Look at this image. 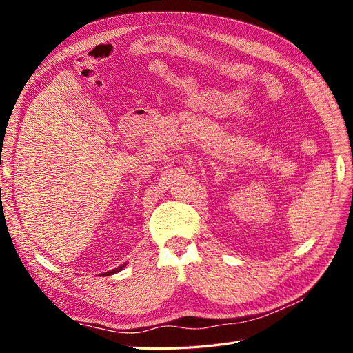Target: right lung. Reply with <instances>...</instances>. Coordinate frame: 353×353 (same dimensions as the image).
<instances>
[{
    "instance_id": "right-lung-1",
    "label": "right lung",
    "mask_w": 353,
    "mask_h": 353,
    "mask_svg": "<svg viewBox=\"0 0 353 353\" xmlns=\"http://www.w3.org/2000/svg\"><path fill=\"white\" fill-rule=\"evenodd\" d=\"M126 266V263H123V265H121V266H117V268H114V270H112V271H109V272H104V274H101L103 276H105V275H113V274H116V272H119V271H122L123 268Z\"/></svg>"
}]
</instances>
